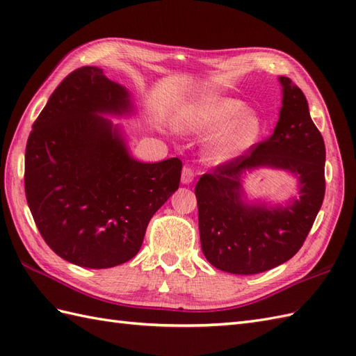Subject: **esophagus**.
Here are the masks:
<instances>
[{
  "mask_svg": "<svg viewBox=\"0 0 356 356\" xmlns=\"http://www.w3.org/2000/svg\"><path fill=\"white\" fill-rule=\"evenodd\" d=\"M194 176H195L194 170L191 167H185L184 170H181V184H185V185L191 184V181L194 180Z\"/></svg>",
  "mask_w": 356,
  "mask_h": 356,
  "instance_id": "1",
  "label": "esophagus"
}]
</instances>
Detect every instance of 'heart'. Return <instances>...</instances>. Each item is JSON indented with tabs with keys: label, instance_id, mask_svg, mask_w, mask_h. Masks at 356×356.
<instances>
[{
	"label": "heart",
	"instance_id": "heart-1",
	"mask_svg": "<svg viewBox=\"0 0 356 356\" xmlns=\"http://www.w3.org/2000/svg\"><path fill=\"white\" fill-rule=\"evenodd\" d=\"M177 129L194 135L221 130L211 140L208 154L211 161L222 162L253 145L261 134L262 122L254 111H245L241 100L208 95L181 109L177 117Z\"/></svg>",
	"mask_w": 356,
	"mask_h": 356
}]
</instances>
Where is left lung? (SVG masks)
I'll return each instance as SVG.
<instances>
[{"label": "left lung", "instance_id": "1", "mask_svg": "<svg viewBox=\"0 0 356 356\" xmlns=\"http://www.w3.org/2000/svg\"><path fill=\"white\" fill-rule=\"evenodd\" d=\"M273 135L244 154L222 162L197 181L202 250L213 267L256 275L291 259L300 250L325 198V140L312 122L307 97L288 77ZM256 166L282 168L301 180V198L270 211L244 205L241 175Z\"/></svg>", "mask_w": 356, "mask_h": 356}]
</instances>
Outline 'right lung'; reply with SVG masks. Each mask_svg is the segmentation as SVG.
<instances>
[{
    "label": "right lung",
    "mask_w": 356,
    "mask_h": 356,
    "mask_svg": "<svg viewBox=\"0 0 356 356\" xmlns=\"http://www.w3.org/2000/svg\"><path fill=\"white\" fill-rule=\"evenodd\" d=\"M129 109L126 88L83 66L60 81L30 131L24 186L33 220L49 249L80 267L134 258L148 221L180 184L179 158L131 159L98 117Z\"/></svg>",
    "instance_id": "add662e5"
}]
</instances>
